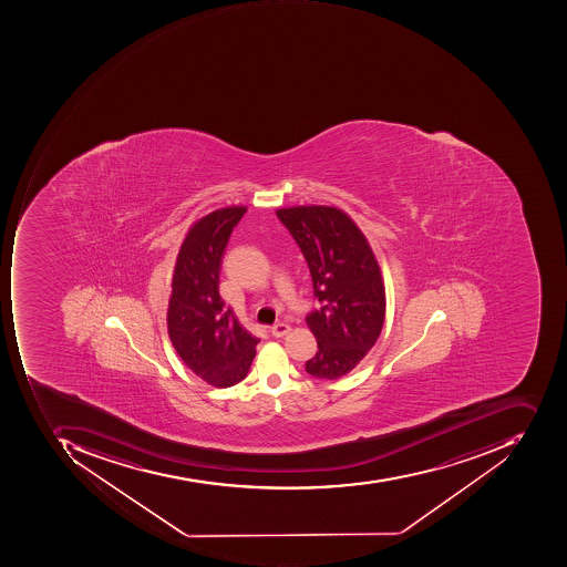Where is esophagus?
<instances>
[{
  "instance_id": "34e87169",
  "label": "esophagus",
  "mask_w": 567,
  "mask_h": 567,
  "mask_svg": "<svg viewBox=\"0 0 567 567\" xmlns=\"http://www.w3.org/2000/svg\"><path fill=\"white\" fill-rule=\"evenodd\" d=\"M291 327L286 326V323H276V326L270 327V333L275 337H285L286 333H289Z\"/></svg>"
}]
</instances>
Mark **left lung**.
I'll use <instances>...</instances> for the list:
<instances>
[{"label": "left lung", "instance_id": "left-lung-1", "mask_svg": "<svg viewBox=\"0 0 567 567\" xmlns=\"http://www.w3.org/2000/svg\"><path fill=\"white\" fill-rule=\"evenodd\" d=\"M297 240L322 307L307 315L319 351L307 373L337 380L368 354L385 322V286L377 257L348 213L332 206H295L276 212Z\"/></svg>", "mask_w": 567, "mask_h": 567}]
</instances>
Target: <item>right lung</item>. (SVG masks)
<instances>
[{"label":"right lung","instance_id":"right-lung-1","mask_svg":"<svg viewBox=\"0 0 567 567\" xmlns=\"http://www.w3.org/2000/svg\"><path fill=\"white\" fill-rule=\"evenodd\" d=\"M245 212V206H228L197 219L182 241L172 278V346L185 367L218 389L247 377L259 342L225 307L218 291L225 247Z\"/></svg>","mask_w":567,"mask_h":567}]
</instances>
